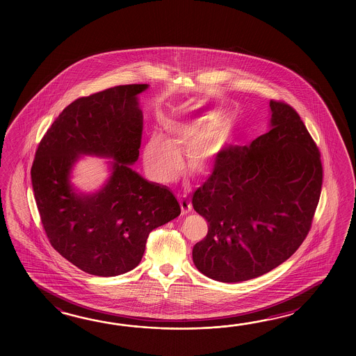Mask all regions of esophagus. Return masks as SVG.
I'll use <instances>...</instances> for the list:
<instances>
[{
  "instance_id": "obj_1",
  "label": "esophagus",
  "mask_w": 356,
  "mask_h": 356,
  "mask_svg": "<svg viewBox=\"0 0 356 356\" xmlns=\"http://www.w3.org/2000/svg\"><path fill=\"white\" fill-rule=\"evenodd\" d=\"M179 202H181V213L183 215H187V213L192 211V204H191V201L187 197H181Z\"/></svg>"
}]
</instances>
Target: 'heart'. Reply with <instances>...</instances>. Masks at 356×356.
I'll use <instances>...</instances> for the list:
<instances>
[{"instance_id":"heart-1","label":"heart","mask_w":356,"mask_h":356,"mask_svg":"<svg viewBox=\"0 0 356 356\" xmlns=\"http://www.w3.org/2000/svg\"><path fill=\"white\" fill-rule=\"evenodd\" d=\"M165 127L170 134H173L178 143L181 145H193L204 137L206 132V124L198 121L188 122H165ZM220 129L212 131V138L219 135ZM145 165L156 179L161 181H172L177 173L178 165V154L175 147L168 141L167 138L159 134L154 135L149 140L144 152ZM192 165L196 170L204 168V147L195 152V156L191 160Z\"/></svg>"}]
</instances>
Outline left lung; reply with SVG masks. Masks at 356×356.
I'll return each instance as SVG.
<instances>
[{"instance_id": "8db88e82", "label": "left lung", "mask_w": 356, "mask_h": 356, "mask_svg": "<svg viewBox=\"0 0 356 356\" xmlns=\"http://www.w3.org/2000/svg\"><path fill=\"white\" fill-rule=\"evenodd\" d=\"M270 114L265 135L218 152L212 175L192 198L209 222L192 258L212 280L270 273L309 232L322 188L321 155L291 106L271 100Z\"/></svg>"}]
</instances>
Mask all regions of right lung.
<instances>
[{
    "label": "right lung",
    "mask_w": 356,
    "mask_h": 356,
    "mask_svg": "<svg viewBox=\"0 0 356 356\" xmlns=\"http://www.w3.org/2000/svg\"><path fill=\"white\" fill-rule=\"evenodd\" d=\"M147 83L121 85L75 100L42 138L31 184L54 250L83 273L111 277L141 262L150 232L175 219L181 206L167 186L145 179L138 159ZM81 156L111 159L110 177L94 193L70 181Z\"/></svg>",
    "instance_id": "right-lung-1"
}]
</instances>
